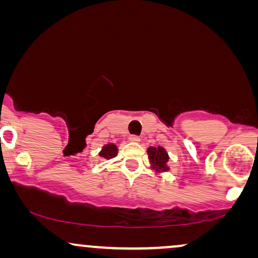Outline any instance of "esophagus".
<instances>
[{"instance_id":"34e87169","label":"esophagus","mask_w":258,"mask_h":258,"mask_svg":"<svg viewBox=\"0 0 258 258\" xmlns=\"http://www.w3.org/2000/svg\"><path fill=\"white\" fill-rule=\"evenodd\" d=\"M129 141L130 142H135V143H137V142H140L141 141V139L139 136H136V135H132L129 137Z\"/></svg>"}]
</instances>
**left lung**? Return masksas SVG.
I'll return each instance as SVG.
<instances>
[{
	"label": "left lung",
	"instance_id": "obj_1",
	"mask_svg": "<svg viewBox=\"0 0 258 258\" xmlns=\"http://www.w3.org/2000/svg\"><path fill=\"white\" fill-rule=\"evenodd\" d=\"M148 154V160H149L151 164V169H154L155 171L160 172H167L170 170L169 167V155L167 150L163 147H149L147 149Z\"/></svg>",
	"mask_w": 258,
	"mask_h": 258
}]
</instances>
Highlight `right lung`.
<instances>
[{
    "mask_svg": "<svg viewBox=\"0 0 258 258\" xmlns=\"http://www.w3.org/2000/svg\"><path fill=\"white\" fill-rule=\"evenodd\" d=\"M117 151H118V148L116 144L108 143L102 147V149L100 153H98V155H100L102 158H104V160H110V158L115 157L116 155H117Z\"/></svg>",
    "mask_w": 258,
    "mask_h": 258,
    "instance_id": "right-lung-1",
    "label": "right lung"
}]
</instances>
